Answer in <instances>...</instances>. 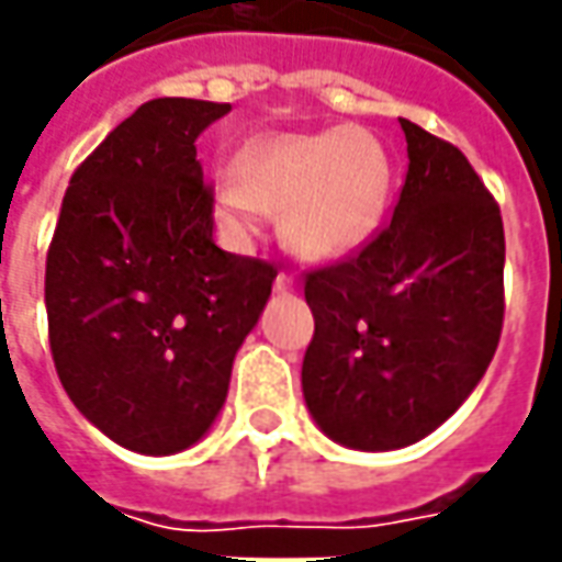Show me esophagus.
<instances>
[{"mask_svg":"<svg viewBox=\"0 0 562 562\" xmlns=\"http://www.w3.org/2000/svg\"><path fill=\"white\" fill-rule=\"evenodd\" d=\"M293 288H296L293 274L281 272V274H278V278H274V290H278V293H288V290H293Z\"/></svg>","mask_w":562,"mask_h":562,"instance_id":"1","label":"esophagus"}]
</instances>
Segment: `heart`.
Returning a JSON list of instances; mask_svg holds the SVG:
<instances>
[{"label":"heart","mask_w":562,"mask_h":562,"mask_svg":"<svg viewBox=\"0 0 562 562\" xmlns=\"http://www.w3.org/2000/svg\"><path fill=\"white\" fill-rule=\"evenodd\" d=\"M240 179L213 188L216 220L237 240L259 235L266 210H281V235L308 259H342L380 228L393 164L374 132L359 126L269 135L240 150Z\"/></svg>","instance_id":"heart-1"}]
</instances>
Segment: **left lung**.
I'll return each mask as SVG.
<instances>
[{
  "mask_svg": "<svg viewBox=\"0 0 562 562\" xmlns=\"http://www.w3.org/2000/svg\"><path fill=\"white\" fill-rule=\"evenodd\" d=\"M402 132L408 176L393 222L306 278V408L327 439L359 451L442 427L483 380L504 325L498 203L454 145L412 120Z\"/></svg>",
  "mask_w": 562,
  "mask_h": 562,
  "instance_id": "obj_1",
  "label": "left lung"
}]
</instances>
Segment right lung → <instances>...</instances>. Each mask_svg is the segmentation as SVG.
<instances>
[{"mask_svg":"<svg viewBox=\"0 0 562 562\" xmlns=\"http://www.w3.org/2000/svg\"><path fill=\"white\" fill-rule=\"evenodd\" d=\"M232 104L154 98L74 172L45 259L48 342L79 414L138 454L220 417L278 269L213 240L198 135Z\"/></svg>","mask_w":562,"mask_h":562,"instance_id":"right-lung-1","label":"right lung"}]
</instances>
